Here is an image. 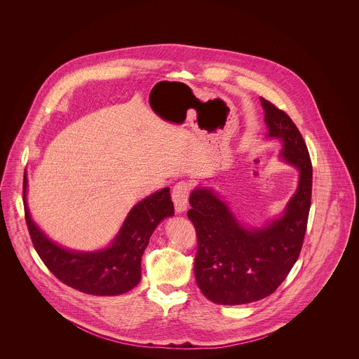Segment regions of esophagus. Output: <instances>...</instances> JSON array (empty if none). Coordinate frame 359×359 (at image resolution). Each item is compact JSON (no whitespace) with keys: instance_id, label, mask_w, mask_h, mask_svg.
<instances>
[{"instance_id":"esophagus-1","label":"esophagus","mask_w":359,"mask_h":359,"mask_svg":"<svg viewBox=\"0 0 359 359\" xmlns=\"http://www.w3.org/2000/svg\"><path fill=\"white\" fill-rule=\"evenodd\" d=\"M189 189L191 187L187 182H179L175 184L172 189V201L176 212H183L187 208Z\"/></svg>"}]
</instances>
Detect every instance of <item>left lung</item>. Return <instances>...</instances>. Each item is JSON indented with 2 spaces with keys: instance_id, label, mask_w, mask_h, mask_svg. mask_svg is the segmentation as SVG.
<instances>
[{
  "instance_id": "obj_1",
  "label": "left lung",
  "mask_w": 359,
  "mask_h": 359,
  "mask_svg": "<svg viewBox=\"0 0 359 359\" xmlns=\"http://www.w3.org/2000/svg\"><path fill=\"white\" fill-rule=\"evenodd\" d=\"M268 137L283 142L281 157L300 171L299 187L281 218L246 229L211 188L194 189L187 211L198 238L195 278L208 300L222 306L261 300L280 287L297 261L307 230L312 164L290 116L261 97Z\"/></svg>"
}]
</instances>
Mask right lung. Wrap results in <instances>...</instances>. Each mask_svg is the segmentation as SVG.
<instances>
[{"instance_id": "add662e5", "label": "right lung", "mask_w": 359, "mask_h": 359, "mask_svg": "<svg viewBox=\"0 0 359 359\" xmlns=\"http://www.w3.org/2000/svg\"><path fill=\"white\" fill-rule=\"evenodd\" d=\"M27 186L24 173V212L34 250L62 283L95 296H117L136 287L141 280V257L156 226L175 212L170 188H163L130 210L109 248L91 253L74 252L52 242L34 224L27 205Z\"/></svg>"}]
</instances>
